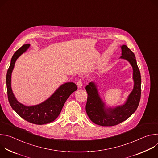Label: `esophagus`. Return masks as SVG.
<instances>
[{
	"mask_svg": "<svg viewBox=\"0 0 158 158\" xmlns=\"http://www.w3.org/2000/svg\"><path fill=\"white\" fill-rule=\"evenodd\" d=\"M77 87H78L79 88L82 87V81L81 79H79V80L77 81Z\"/></svg>",
	"mask_w": 158,
	"mask_h": 158,
	"instance_id": "esophagus-1",
	"label": "esophagus"
}]
</instances>
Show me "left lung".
Returning <instances> with one entry per match:
<instances>
[{
	"label": "left lung",
	"instance_id": "left-lung-1",
	"mask_svg": "<svg viewBox=\"0 0 158 158\" xmlns=\"http://www.w3.org/2000/svg\"><path fill=\"white\" fill-rule=\"evenodd\" d=\"M121 58L128 60L133 68L134 86L126 104L115 109H107L104 106L94 83L90 82L85 87L87 99L85 110L89 119L94 123L102 126H113L129 118L137 109L141 94V78L134 54L126 46L121 47Z\"/></svg>",
	"mask_w": 158,
	"mask_h": 158
}]
</instances>
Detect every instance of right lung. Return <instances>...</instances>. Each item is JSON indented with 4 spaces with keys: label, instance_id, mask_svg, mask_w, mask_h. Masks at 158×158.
Wrapping results in <instances>:
<instances>
[{
    "label": "right lung",
    "instance_id": "add662e5",
    "mask_svg": "<svg viewBox=\"0 0 158 158\" xmlns=\"http://www.w3.org/2000/svg\"><path fill=\"white\" fill-rule=\"evenodd\" d=\"M29 46V44L23 45L12 57L6 76L8 100L12 108L24 119L35 124H48L54 121L58 117L65 102L73 92L76 91L77 87L74 82L64 84L51 98L39 105L26 106L19 103L15 98L11 89V74L15 60Z\"/></svg>",
    "mask_w": 158,
    "mask_h": 158
}]
</instances>
